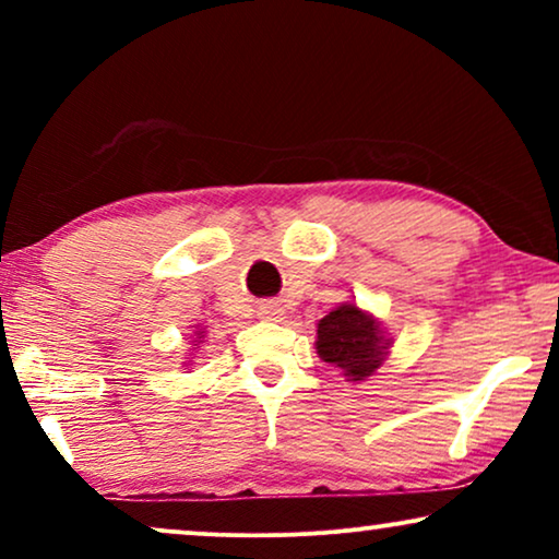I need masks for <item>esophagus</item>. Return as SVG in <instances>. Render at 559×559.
Masks as SVG:
<instances>
[{"mask_svg":"<svg viewBox=\"0 0 559 559\" xmlns=\"http://www.w3.org/2000/svg\"><path fill=\"white\" fill-rule=\"evenodd\" d=\"M280 316H282V310L277 308V305H272V302L259 305V318H264V320H277Z\"/></svg>","mask_w":559,"mask_h":559,"instance_id":"obj_1","label":"esophagus"}]
</instances>
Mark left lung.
<instances>
[{"instance_id":"obj_1","label":"left lung","mask_w":559,"mask_h":559,"mask_svg":"<svg viewBox=\"0 0 559 559\" xmlns=\"http://www.w3.org/2000/svg\"><path fill=\"white\" fill-rule=\"evenodd\" d=\"M392 343L381 328V320L358 308L356 302H343L318 320V356L354 384H361L377 373L392 350Z\"/></svg>"}]
</instances>
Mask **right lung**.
I'll return each mask as SVG.
<instances>
[{
  "mask_svg": "<svg viewBox=\"0 0 559 559\" xmlns=\"http://www.w3.org/2000/svg\"><path fill=\"white\" fill-rule=\"evenodd\" d=\"M190 338H193V341H190V346H193L190 350H193V354H195V348H201V343H203V338H205V331H203L201 325H198V331L190 333ZM193 354L188 356V361H182V366H193V364H190V361H193Z\"/></svg>",
  "mask_w": 559,
  "mask_h": 559,
  "instance_id": "add662e5",
  "label": "right lung"
}]
</instances>
